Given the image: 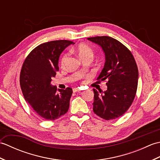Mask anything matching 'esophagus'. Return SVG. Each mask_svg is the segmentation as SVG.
Returning <instances> with one entry per match:
<instances>
[{
  "mask_svg": "<svg viewBox=\"0 0 160 160\" xmlns=\"http://www.w3.org/2000/svg\"><path fill=\"white\" fill-rule=\"evenodd\" d=\"M81 89H80V88H74V89H73V92H78V91H80Z\"/></svg>",
  "mask_w": 160,
  "mask_h": 160,
  "instance_id": "esophagus-1",
  "label": "esophagus"
}]
</instances>
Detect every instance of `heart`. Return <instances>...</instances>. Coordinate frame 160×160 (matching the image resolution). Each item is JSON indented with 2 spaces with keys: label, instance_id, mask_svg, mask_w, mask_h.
Masks as SVG:
<instances>
[{
  "label": "heart",
  "instance_id": "obj_1",
  "mask_svg": "<svg viewBox=\"0 0 160 160\" xmlns=\"http://www.w3.org/2000/svg\"><path fill=\"white\" fill-rule=\"evenodd\" d=\"M76 52L80 58L87 56H93L92 50H91L89 46L85 45V44H80V45H78L76 48ZM67 58V54H64L62 58L60 60L61 65H64L66 62Z\"/></svg>",
  "mask_w": 160,
  "mask_h": 160
}]
</instances>
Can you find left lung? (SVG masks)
<instances>
[{
    "label": "left lung",
    "instance_id": "obj_1",
    "mask_svg": "<svg viewBox=\"0 0 160 160\" xmlns=\"http://www.w3.org/2000/svg\"><path fill=\"white\" fill-rule=\"evenodd\" d=\"M100 46L105 62L98 80L106 83L107 89L100 92L93 89V110L98 116L109 120L127 111L133 101L138 82V69L131 52L124 45L109 36L88 38Z\"/></svg>",
    "mask_w": 160,
    "mask_h": 160
}]
</instances>
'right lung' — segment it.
I'll return each mask as SVG.
<instances>
[{
  "mask_svg": "<svg viewBox=\"0 0 160 160\" xmlns=\"http://www.w3.org/2000/svg\"><path fill=\"white\" fill-rule=\"evenodd\" d=\"M73 44L65 40L41 44L32 51L22 64L20 84L24 98L36 113L45 120H56L69 109L72 89L68 87L57 91L51 82L59 69L61 53Z\"/></svg>",
  "mask_w": 160,
  "mask_h": 160,
  "instance_id": "1",
  "label": "right lung"
}]
</instances>
